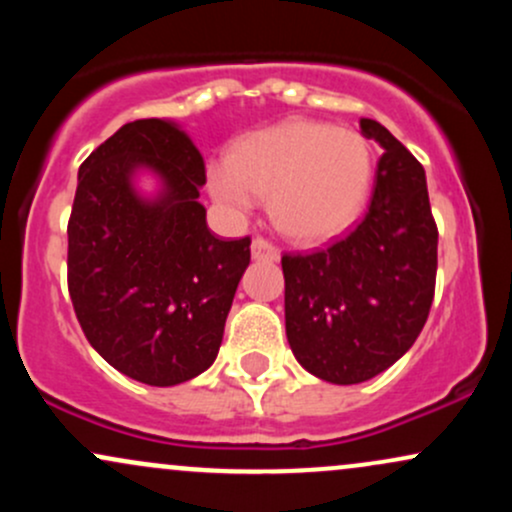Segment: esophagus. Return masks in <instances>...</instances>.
<instances>
[{
	"label": "esophagus",
	"mask_w": 512,
	"mask_h": 512,
	"mask_svg": "<svg viewBox=\"0 0 512 512\" xmlns=\"http://www.w3.org/2000/svg\"><path fill=\"white\" fill-rule=\"evenodd\" d=\"M250 252H252V260H267V262L279 260V250H276L274 245L269 243V240H264V238L252 240Z\"/></svg>",
	"instance_id": "34e87169"
}]
</instances>
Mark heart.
Segmentation results:
<instances>
[{"label": "heart", "instance_id": "b5f03b06", "mask_svg": "<svg viewBox=\"0 0 512 512\" xmlns=\"http://www.w3.org/2000/svg\"><path fill=\"white\" fill-rule=\"evenodd\" d=\"M373 182V151L349 127L281 120L245 134L228 161L209 168L211 197L228 214H248L269 195V216L296 243L342 236L361 216Z\"/></svg>", "mask_w": 512, "mask_h": 512}]
</instances>
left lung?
<instances>
[{
	"instance_id": "8db88e82",
	"label": "left lung",
	"mask_w": 512,
	"mask_h": 512,
	"mask_svg": "<svg viewBox=\"0 0 512 512\" xmlns=\"http://www.w3.org/2000/svg\"><path fill=\"white\" fill-rule=\"evenodd\" d=\"M358 127L383 149L368 214L327 250L281 257L286 339L332 385L366 383L407 354L436 289L426 170L380 122L361 117Z\"/></svg>"
}]
</instances>
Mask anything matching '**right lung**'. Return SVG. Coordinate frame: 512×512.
Masks as SVG:
<instances>
[{"label":"right lung","instance_id":"right-lung-1","mask_svg":"<svg viewBox=\"0 0 512 512\" xmlns=\"http://www.w3.org/2000/svg\"><path fill=\"white\" fill-rule=\"evenodd\" d=\"M204 182L195 142L166 117L127 122L79 168L69 296L93 349L144 385L187 383L216 361L250 264V238L209 231Z\"/></svg>","mask_w":512,"mask_h":512}]
</instances>
